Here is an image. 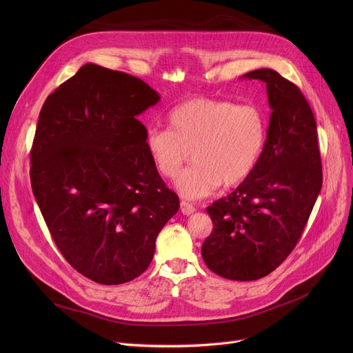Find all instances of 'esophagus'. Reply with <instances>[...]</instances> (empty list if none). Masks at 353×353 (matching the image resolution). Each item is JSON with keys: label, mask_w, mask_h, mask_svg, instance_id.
I'll return each mask as SVG.
<instances>
[{"label": "esophagus", "mask_w": 353, "mask_h": 353, "mask_svg": "<svg viewBox=\"0 0 353 353\" xmlns=\"http://www.w3.org/2000/svg\"><path fill=\"white\" fill-rule=\"evenodd\" d=\"M180 210H181L183 214H186V216H189V214L196 212L194 206L190 205V203H188V201H180Z\"/></svg>", "instance_id": "esophagus-1"}]
</instances>
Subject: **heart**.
Masks as SVG:
<instances>
[{
	"mask_svg": "<svg viewBox=\"0 0 353 353\" xmlns=\"http://www.w3.org/2000/svg\"><path fill=\"white\" fill-rule=\"evenodd\" d=\"M167 124L169 130H148L145 150L164 179L176 177L192 152L194 165L176 180L177 192L188 200L212 194L221 183L242 184L263 153L266 121L252 104L193 97L172 108Z\"/></svg>",
	"mask_w": 353,
	"mask_h": 353,
	"instance_id": "b5f03b06",
	"label": "heart"
}]
</instances>
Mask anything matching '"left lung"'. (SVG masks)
<instances>
[{
    "instance_id": "8db88e82",
    "label": "left lung",
    "mask_w": 353,
    "mask_h": 353,
    "mask_svg": "<svg viewBox=\"0 0 353 353\" xmlns=\"http://www.w3.org/2000/svg\"><path fill=\"white\" fill-rule=\"evenodd\" d=\"M266 83L272 114L263 153L246 181L206 209L208 268L230 281L268 276L294 249L322 189L318 130L299 87L270 68L250 71Z\"/></svg>"
}]
</instances>
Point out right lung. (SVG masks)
<instances>
[{
    "instance_id": "right-lung-1",
    "label": "right lung",
    "mask_w": 353,
    "mask_h": 353,
    "mask_svg": "<svg viewBox=\"0 0 353 353\" xmlns=\"http://www.w3.org/2000/svg\"><path fill=\"white\" fill-rule=\"evenodd\" d=\"M160 100L130 74L83 65L47 97L31 147V188L65 261L100 285L136 279L179 210L137 116Z\"/></svg>"
}]
</instances>
